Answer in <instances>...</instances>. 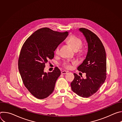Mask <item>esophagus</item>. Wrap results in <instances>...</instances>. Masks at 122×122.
<instances>
[{
	"label": "esophagus",
	"instance_id": "34e87169",
	"mask_svg": "<svg viewBox=\"0 0 122 122\" xmlns=\"http://www.w3.org/2000/svg\"><path fill=\"white\" fill-rule=\"evenodd\" d=\"M67 71H61V74H66V73H67Z\"/></svg>",
	"mask_w": 122,
	"mask_h": 122
}]
</instances>
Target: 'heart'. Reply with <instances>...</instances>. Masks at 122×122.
I'll use <instances>...</instances> for the list:
<instances>
[{
	"mask_svg": "<svg viewBox=\"0 0 122 122\" xmlns=\"http://www.w3.org/2000/svg\"><path fill=\"white\" fill-rule=\"evenodd\" d=\"M67 42L70 44L71 47L75 51H80L79 49L81 48L82 46V41L78 37L75 36H71L67 39ZM60 50V46L58 45L56 47L55 50V53L56 54H59ZM73 63H74L73 62ZM64 66L66 68H70L71 67V65L68 62H66L64 63Z\"/></svg>",
	"mask_w": 122,
	"mask_h": 122,
	"instance_id": "b5f03b06",
	"label": "heart"
}]
</instances>
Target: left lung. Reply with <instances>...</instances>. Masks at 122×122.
I'll return each instance as SVG.
<instances>
[{
	"label": "left lung",
	"instance_id": "1",
	"mask_svg": "<svg viewBox=\"0 0 122 122\" xmlns=\"http://www.w3.org/2000/svg\"><path fill=\"white\" fill-rule=\"evenodd\" d=\"M88 43L86 58L78 70L86 73L85 79L74 73L71 83L72 90L82 97H88L96 93L106 78V55L104 47L95 34L84 28H79Z\"/></svg>",
	"mask_w": 122,
	"mask_h": 122
}]
</instances>
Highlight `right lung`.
Returning <instances> with one entry per match:
<instances>
[{"instance_id":"right-lung-1","label":"right lung","mask_w":122,"mask_h":122,"mask_svg":"<svg viewBox=\"0 0 122 122\" xmlns=\"http://www.w3.org/2000/svg\"><path fill=\"white\" fill-rule=\"evenodd\" d=\"M68 32L55 31L47 27L33 33L21 50L18 68L25 87L38 99L47 97L53 92L61 74L56 67L51 72H45V64L54 57L56 48L67 37Z\"/></svg>"}]
</instances>
